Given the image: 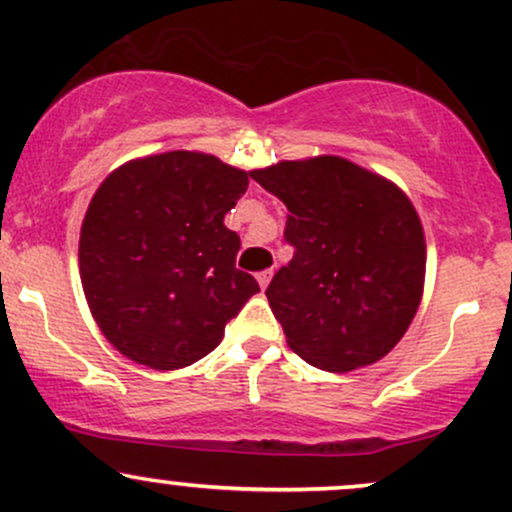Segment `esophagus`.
Masks as SVG:
<instances>
[{"label": "esophagus", "instance_id": "obj_1", "mask_svg": "<svg viewBox=\"0 0 512 512\" xmlns=\"http://www.w3.org/2000/svg\"><path fill=\"white\" fill-rule=\"evenodd\" d=\"M272 269H264V272L257 274V284H260V289H267L269 281H272Z\"/></svg>", "mask_w": 512, "mask_h": 512}]
</instances>
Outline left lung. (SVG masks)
Here are the masks:
<instances>
[{
	"label": "left lung",
	"mask_w": 512,
	"mask_h": 512,
	"mask_svg": "<svg viewBox=\"0 0 512 512\" xmlns=\"http://www.w3.org/2000/svg\"><path fill=\"white\" fill-rule=\"evenodd\" d=\"M286 204L293 260L274 274L269 308L310 366L346 373L380 361L414 320L426 243L409 197L339 156L252 170Z\"/></svg>",
	"instance_id": "obj_1"
}]
</instances>
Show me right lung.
I'll return each instance as SVG.
<instances>
[{
    "label": "right lung",
    "mask_w": 512,
    "mask_h": 512,
    "mask_svg": "<svg viewBox=\"0 0 512 512\" xmlns=\"http://www.w3.org/2000/svg\"><path fill=\"white\" fill-rule=\"evenodd\" d=\"M248 173L197 151L134 158L101 182L81 223L88 308L122 356L154 370L192 366L260 291L240 272L228 214Z\"/></svg>",
    "instance_id": "add662e5"
}]
</instances>
